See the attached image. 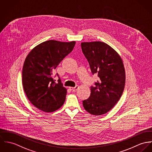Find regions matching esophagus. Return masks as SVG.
I'll use <instances>...</instances> for the list:
<instances>
[{"label":"esophagus","instance_id":"esophagus-1","mask_svg":"<svg viewBox=\"0 0 152 152\" xmlns=\"http://www.w3.org/2000/svg\"><path fill=\"white\" fill-rule=\"evenodd\" d=\"M78 88H79V86H76L74 87H70V88L72 91H73L77 90Z\"/></svg>","mask_w":152,"mask_h":152}]
</instances>
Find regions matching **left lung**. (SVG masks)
Wrapping results in <instances>:
<instances>
[{
	"mask_svg": "<svg viewBox=\"0 0 152 152\" xmlns=\"http://www.w3.org/2000/svg\"><path fill=\"white\" fill-rule=\"evenodd\" d=\"M81 47L92 73H97L99 77L83 105L90 114L102 115L115 106L123 93L126 79L123 61L117 51L103 42H84Z\"/></svg>",
	"mask_w": 152,
	"mask_h": 152,
	"instance_id": "1",
	"label": "left lung"
}]
</instances>
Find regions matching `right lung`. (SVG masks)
<instances>
[{"mask_svg": "<svg viewBox=\"0 0 152 152\" xmlns=\"http://www.w3.org/2000/svg\"><path fill=\"white\" fill-rule=\"evenodd\" d=\"M75 44L74 41H46L27 56L22 72L23 86L28 99L38 109L51 113L64 104L67 90L61 80L55 83L53 70L73 50Z\"/></svg>", "mask_w": 152, "mask_h": 152, "instance_id": "right-lung-1", "label": "right lung"}]
</instances>
